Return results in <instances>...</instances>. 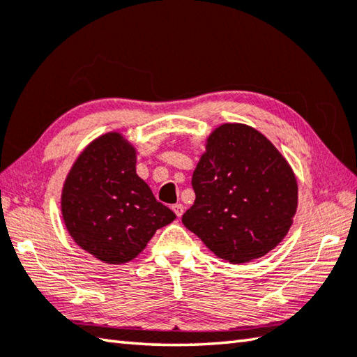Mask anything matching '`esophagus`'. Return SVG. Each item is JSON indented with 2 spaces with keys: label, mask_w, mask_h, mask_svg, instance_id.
Listing matches in <instances>:
<instances>
[{
  "label": "esophagus",
  "mask_w": 357,
  "mask_h": 357,
  "mask_svg": "<svg viewBox=\"0 0 357 357\" xmlns=\"http://www.w3.org/2000/svg\"><path fill=\"white\" fill-rule=\"evenodd\" d=\"M173 212L176 213V216L179 218V216H183V213H184V206L183 204H174L173 206Z\"/></svg>",
  "instance_id": "esophagus-1"
}]
</instances>
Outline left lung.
<instances>
[{"label":"left lung","instance_id":"obj_1","mask_svg":"<svg viewBox=\"0 0 357 357\" xmlns=\"http://www.w3.org/2000/svg\"><path fill=\"white\" fill-rule=\"evenodd\" d=\"M193 206L183 225L229 263L266 255L288 234L297 211V179L260 131L222 123L207 137L193 172Z\"/></svg>","mask_w":357,"mask_h":357}]
</instances>
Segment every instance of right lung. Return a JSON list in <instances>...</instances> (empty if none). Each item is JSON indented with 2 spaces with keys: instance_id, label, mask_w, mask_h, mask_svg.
<instances>
[{
  "instance_id": "add662e5",
  "label": "right lung",
  "mask_w": 357,
  "mask_h": 357,
  "mask_svg": "<svg viewBox=\"0 0 357 357\" xmlns=\"http://www.w3.org/2000/svg\"><path fill=\"white\" fill-rule=\"evenodd\" d=\"M69 235L97 260L128 263L158 229L176 218L136 173V149L122 132L94 139L75 159L61 190Z\"/></svg>"
}]
</instances>
